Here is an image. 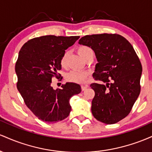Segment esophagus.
Listing matches in <instances>:
<instances>
[{
    "label": "esophagus",
    "instance_id": "1",
    "mask_svg": "<svg viewBox=\"0 0 152 152\" xmlns=\"http://www.w3.org/2000/svg\"><path fill=\"white\" fill-rule=\"evenodd\" d=\"M87 88H88V86H87V85H82V86H81V90L82 91H85Z\"/></svg>",
    "mask_w": 152,
    "mask_h": 152
}]
</instances>
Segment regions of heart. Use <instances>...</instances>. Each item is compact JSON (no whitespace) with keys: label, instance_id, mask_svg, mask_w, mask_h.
I'll return each instance as SVG.
<instances>
[{"label":"heart","instance_id":"heart-1","mask_svg":"<svg viewBox=\"0 0 152 152\" xmlns=\"http://www.w3.org/2000/svg\"><path fill=\"white\" fill-rule=\"evenodd\" d=\"M77 50L79 55L83 59H86L89 55L94 54V51L92 48L88 46H85V45H81L78 47ZM67 59H68V52L65 51L62 54L61 57L60 58V64L62 67H66L67 65ZM88 76V73L84 71H77L74 70L71 71L70 72L67 73L66 74V81L74 82V83H82L86 81L87 77Z\"/></svg>","mask_w":152,"mask_h":152}]
</instances>
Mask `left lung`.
<instances>
[{"label": "left lung", "mask_w": 152, "mask_h": 152, "mask_svg": "<svg viewBox=\"0 0 152 152\" xmlns=\"http://www.w3.org/2000/svg\"><path fill=\"white\" fill-rule=\"evenodd\" d=\"M78 43L94 50L98 64L93 77L106 83L91 84L95 92L92 114L106 124L117 123L128 116L140 94V60L132 44L121 35H87Z\"/></svg>", "instance_id": "obj_1"}]
</instances>
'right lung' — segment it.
Wrapping results in <instances>:
<instances>
[{"instance_id":"obj_1","label":"right lung","mask_w":152,"mask_h":152,"mask_svg":"<svg viewBox=\"0 0 152 152\" xmlns=\"http://www.w3.org/2000/svg\"><path fill=\"white\" fill-rule=\"evenodd\" d=\"M78 38L43 36L28 41L19 51L15 66L17 88L27 107L43 121L53 124L67 118L71 97L81 91L75 83H66L56 90L51 86L52 78L61 76L62 54Z\"/></svg>"}]
</instances>
